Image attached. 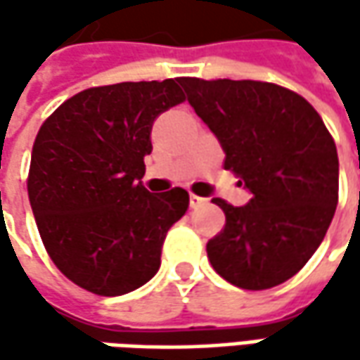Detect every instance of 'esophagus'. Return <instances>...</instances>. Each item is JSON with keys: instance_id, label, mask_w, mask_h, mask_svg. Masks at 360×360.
<instances>
[{"instance_id": "esophagus-1", "label": "esophagus", "mask_w": 360, "mask_h": 360, "mask_svg": "<svg viewBox=\"0 0 360 360\" xmlns=\"http://www.w3.org/2000/svg\"><path fill=\"white\" fill-rule=\"evenodd\" d=\"M206 198H202V196H196V194H190V206L192 208H198V206H204L206 204Z\"/></svg>"}]
</instances>
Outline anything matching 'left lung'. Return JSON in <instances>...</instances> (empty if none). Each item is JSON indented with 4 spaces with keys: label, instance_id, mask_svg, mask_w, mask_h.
Returning <instances> with one entry per match:
<instances>
[{
    "label": "left lung",
    "instance_id": "8db88e82",
    "mask_svg": "<svg viewBox=\"0 0 360 360\" xmlns=\"http://www.w3.org/2000/svg\"><path fill=\"white\" fill-rule=\"evenodd\" d=\"M180 84L224 148V170L252 192L246 206L214 198L226 224L206 244L208 260L244 290L278 286L309 262L335 216V140L319 112L283 86L200 77Z\"/></svg>",
    "mask_w": 360,
    "mask_h": 360
}]
</instances>
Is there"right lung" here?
<instances>
[{
	"instance_id": "right-lung-1",
	"label": "right lung",
	"mask_w": 360,
	"mask_h": 360,
	"mask_svg": "<svg viewBox=\"0 0 360 360\" xmlns=\"http://www.w3.org/2000/svg\"><path fill=\"white\" fill-rule=\"evenodd\" d=\"M186 100L180 77L88 88L37 131L27 196L41 242L63 276L88 292L120 297L160 269L162 244L188 208V192L142 184L150 131Z\"/></svg>"
}]
</instances>
